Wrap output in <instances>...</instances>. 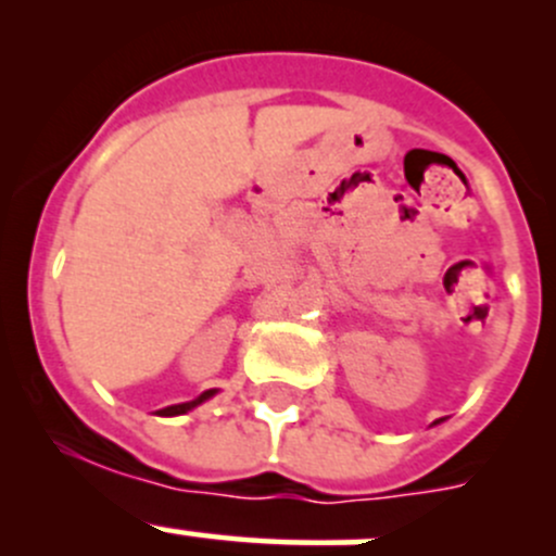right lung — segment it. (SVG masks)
<instances>
[{"label":"right lung","instance_id":"obj_1","mask_svg":"<svg viewBox=\"0 0 556 556\" xmlns=\"http://www.w3.org/2000/svg\"><path fill=\"white\" fill-rule=\"evenodd\" d=\"M212 395H215V390H206V392H201V395L195 397V401L177 403V406H166V408H161V412H155V414H161V417H177V414L190 412V408H195V406H199V403H204L206 397H212Z\"/></svg>","mask_w":556,"mask_h":556}]
</instances>
